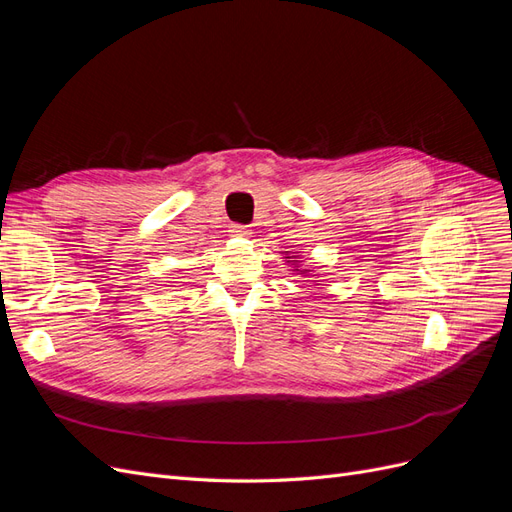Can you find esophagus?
I'll return each instance as SVG.
<instances>
[{"instance_id":"obj_1","label":"esophagus","mask_w":512,"mask_h":512,"mask_svg":"<svg viewBox=\"0 0 512 512\" xmlns=\"http://www.w3.org/2000/svg\"><path fill=\"white\" fill-rule=\"evenodd\" d=\"M230 232H232V235H237V237H250L252 235L250 226H243V224H232Z\"/></svg>"}]
</instances>
